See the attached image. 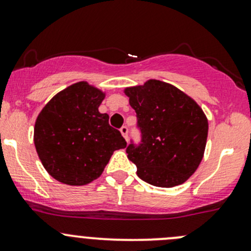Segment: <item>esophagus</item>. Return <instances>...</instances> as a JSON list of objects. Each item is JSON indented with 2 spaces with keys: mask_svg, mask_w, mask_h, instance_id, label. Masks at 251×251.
Returning <instances> with one entry per match:
<instances>
[{
  "mask_svg": "<svg viewBox=\"0 0 251 251\" xmlns=\"http://www.w3.org/2000/svg\"><path fill=\"white\" fill-rule=\"evenodd\" d=\"M120 132H121V135H123V137L125 138V140H127V136H128V128L126 127V126H123V127L120 128Z\"/></svg>",
  "mask_w": 251,
  "mask_h": 251,
  "instance_id": "esophagus-1",
  "label": "esophagus"
}]
</instances>
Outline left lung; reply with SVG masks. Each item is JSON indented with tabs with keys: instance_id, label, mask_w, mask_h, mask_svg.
Here are the masks:
<instances>
[{
	"instance_id": "left-lung-1",
	"label": "left lung",
	"mask_w": 251,
	"mask_h": 251,
	"mask_svg": "<svg viewBox=\"0 0 251 251\" xmlns=\"http://www.w3.org/2000/svg\"><path fill=\"white\" fill-rule=\"evenodd\" d=\"M124 92L142 133L138 146L126 148L137 176L164 188L184 183L204 156L209 124L203 109L174 85L154 78Z\"/></svg>"
}]
</instances>
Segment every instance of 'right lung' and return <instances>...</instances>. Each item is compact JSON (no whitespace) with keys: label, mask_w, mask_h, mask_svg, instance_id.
I'll list each match as a JSON object with an SVG mask.
<instances>
[{"label":"right lung","mask_w":251,"mask_h":251,"mask_svg":"<svg viewBox=\"0 0 251 251\" xmlns=\"http://www.w3.org/2000/svg\"><path fill=\"white\" fill-rule=\"evenodd\" d=\"M105 93L87 81L73 83L42 108L34 143L42 165L57 181L85 186L98 178L118 149L126 147L120 131L100 113Z\"/></svg>","instance_id":"1"}]
</instances>
